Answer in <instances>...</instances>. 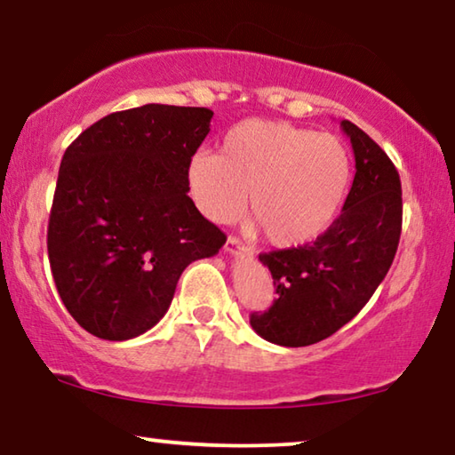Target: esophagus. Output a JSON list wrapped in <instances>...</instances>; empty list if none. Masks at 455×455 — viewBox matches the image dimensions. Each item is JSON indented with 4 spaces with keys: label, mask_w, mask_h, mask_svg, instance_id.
<instances>
[{
    "label": "esophagus",
    "mask_w": 455,
    "mask_h": 455,
    "mask_svg": "<svg viewBox=\"0 0 455 455\" xmlns=\"http://www.w3.org/2000/svg\"><path fill=\"white\" fill-rule=\"evenodd\" d=\"M223 252L234 254V256H238V254H252V252H250V248L243 246V243H242L238 238H235V235H229V238L226 240V246H223Z\"/></svg>",
    "instance_id": "1"
}]
</instances>
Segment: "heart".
Instances as JSON below:
<instances>
[{
  "mask_svg": "<svg viewBox=\"0 0 455 455\" xmlns=\"http://www.w3.org/2000/svg\"><path fill=\"white\" fill-rule=\"evenodd\" d=\"M351 154L339 137L285 121H243L223 137L220 156L199 151L187 170L201 213L234 221L246 207L267 242L298 248L318 240L340 213Z\"/></svg>",
  "mask_w": 455,
  "mask_h": 455,
  "instance_id": "obj_1",
  "label": "heart"
}]
</instances>
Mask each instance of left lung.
<instances>
[{"instance_id": "1", "label": "left lung", "mask_w": 455, "mask_h": 455, "mask_svg": "<svg viewBox=\"0 0 455 455\" xmlns=\"http://www.w3.org/2000/svg\"><path fill=\"white\" fill-rule=\"evenodd\" d=\"M355 154L353 187L342 213L312 243L259 259L273 275L276 298L250 326L281 347L331 337L361 312L396 256L403 229V187L386 151L351 121H340Z\"/></svg>"}]
</instances>
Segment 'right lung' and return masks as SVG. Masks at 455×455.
<instances>
[{
	"mask_svg": "<svg viewBox=\"0 0 455 455\" xmlns=\"http://www.w3.org/2000/svg\"><path fill=\"white\" fill-rule=\"evenodd\" d=\"M212 116L209 108L146 104L100 118L65 149L49 262L68 312L94 337L148 332L168 312L184 268L226 243L187 182Z\"/></svg>",
	"mask_w": 455,
	"mask_h": 455,
	"instance_id": "add662e5",
	"label": "right lung"
}]
</instances>
